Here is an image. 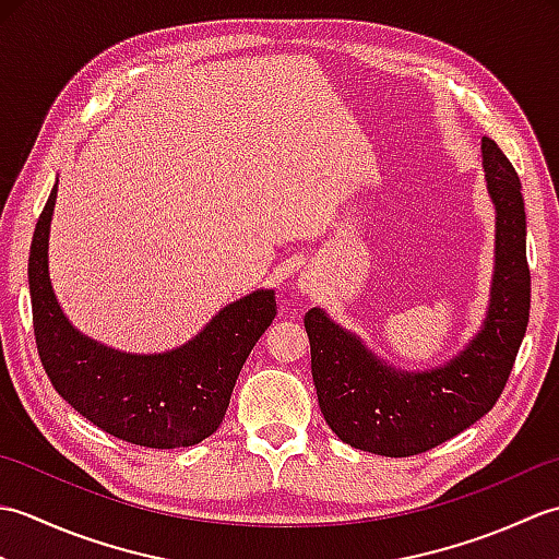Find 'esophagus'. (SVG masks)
<instances>
[{
  "label": "esophagus",
  "mask_w": 559,
  "mask_h": 559,
  "mask_svg": "<svg viewBox=\"0 0 559 559\" xmlns=\"http://www.w3.org/2000/svg\"><path fill=\"white\" fill-rule=\"evenodd\" d=\"M295 286H298L300 293H312L317 288V281L310 276V273H300L298 283H295Z\"/></svg>",
  "instance_id": "obj_1"
}]
</instances>
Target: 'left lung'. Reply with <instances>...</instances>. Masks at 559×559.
Returning a JSON list of instances; mask_svg holds the SVG:
<instances>
[{
    "instance_id": "8db88e82",
    "label": "left lung",
    "mask_w": 559,
    "mask_h": 559,
    "mask_svg": "<svg viewBox=\"0 0 559 559\" xmlns=\"http://www.w3.org/2000/svg\"><path fill=\"white\" fill-rule=\"evenodd\" d=\"M495 206V271L478 334L444 365L401 370L379 358L322 307L305 314L319 408L341 442L379 456H413L456 437L488 413L512 372L531 310L526 211L519 175L483 136Z\"/></svg>"
}]
</instances>
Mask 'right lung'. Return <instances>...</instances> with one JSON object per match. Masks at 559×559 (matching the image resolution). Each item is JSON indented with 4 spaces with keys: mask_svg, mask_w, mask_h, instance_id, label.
I'll return each mask as SVG.
<instances>
[{
    "mask_svg": "<svg viewBox=\"0 0 559 559\" xmlns=\"http://www.w3.org/2000/svg\"><path fill=\"white\" fill-rule=\"evenodd\" d=\"M57 182L28 257L35 343L47 377L71 408L124 442L199 444L221 427L247 355L276 317V293L259 288L221 307L192 341L165 353H124L81 334L57 302L47 261Z\"/></svg>",
    "mask_w": 559,
    "mask_h": 559,
    "instance_id": "right-lung-1",
    "label": "right lung"
}]
</instances>
